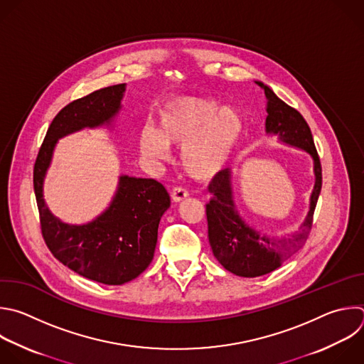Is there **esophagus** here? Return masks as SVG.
Returning <instances> with one entry per match:
<instances>
[{
  "instance_id": "34e87169",
  "label": "esophagus",
  "mask_w": 364,
  "mask_h": 364,
  "mask_svg": "<svg viewBox=\"0 0 364 364\" xmlns=\"http://www.w3.org/2000/svg\"><path fill=\"white\" fill-rule=\"evenodd\" d=\"M188 197V191L183 187H174L171 191V200L174 203H180Z\"/></svg>"
}]
</instances>
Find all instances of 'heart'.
Returning a JSON list of instances; mask_svg holds the SVG:
<instances>
[{"label": "heart", "mask_w": 364, "mask_h": 364, "mask_svg": "<svg viewBox=\"0 0 364 364\" xmlns=\"http://www.w3.org/2000/svg\"><path fill=\"white\" fill-rule=\"evenodd\" d=\"M157 126L141 127L139 147L153 161H167L170 146L183 147V164L190 176L214 177L230 160L241 133L243 118L231 105L180 95L166 101L157 112Z\"/></svg>", "instance_id": "1"}]
</instances>
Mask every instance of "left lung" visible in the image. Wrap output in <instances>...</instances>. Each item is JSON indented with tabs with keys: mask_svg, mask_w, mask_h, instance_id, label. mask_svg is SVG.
I'll list each match as a JSON object with an SVG mask.
<instances>
[{
	"mask_svg": "<svg viewBox=\"0 0 364 364\" xmlns=\"http://www.w3.org/2000/svg\"><path fill=\"white\" fill-rule=\"evenodd\" d=\"M266 94V134L280 144L304 151L313 161L314 186L307 214L299 230L287 237L270 235L241 215L235 197L232 170L220 171L208 186L213 194L207 203L208 241L214 257L230 273L240 277H259L279 269L296 253L309 235L314 208L321 190V166L313 136L303 115L287 105L263 81H255Z\"/></svg>",
	"mask_w": 364,
	"mask_h": 364,
	"instance_id": "obj_1",
	"label": "left lung"
}]
</instances>
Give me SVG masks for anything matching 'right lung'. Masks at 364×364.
Masks as SVG:
<instances>
[{
	"instance_id": "right-lung-1",
	"label": "right lung",
	"mask_w": 364,
	"mask_h": 364,
	"mask_svg": "<svg viewBox=\"0 0 364 364\" xmlns=\"http://www.w3.org/2000/svg\"><path fill=\"white\" fill-rule=\"evenodd\" d=\"M126 88L105 87L65 105L53 119L34 167V191L50 252L77 274L108 286L129 283L150 266L161 215L170 207L167 190L153 178L121 174L102 213L91 221L70 224L50 211L44 181L58 140L84 129L114 130Z\"/></svg>"
}]
</instances>
